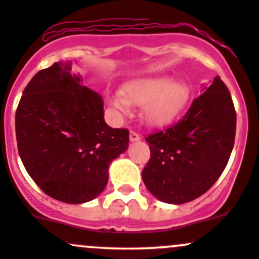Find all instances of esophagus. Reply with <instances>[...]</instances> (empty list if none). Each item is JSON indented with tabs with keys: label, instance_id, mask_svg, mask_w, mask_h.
<instances>
[{
	"label": "esophagus",
	"instance_id": "34e87169",
	"mask_svg": "<svg viewBox=\"0 0 259 259\" xmlns=\"http://www.w3.org/2000/svg\"><path fill=\"white\" fill-rule=\"evenodd\" d=\"M140 140V135L138 134L137 132H134V130H132L130 132V142H139Z\"/></svg>",
	"mask_w": 259,
	"mask_h": 259
}]
</instances>
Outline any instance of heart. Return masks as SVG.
Masks as SVG:
<instances>
[{
    "instance_id": "1",
    "label": "heart",
    "mask_w": 259,
    "mask_h": 259,
    "mask_svg": "<svg viewBox=\"0 0 259 259\" xmlns=\"http://www.w3.org/2000/svg\"><path fill=\"white\" fill-rule=\"evenodd\" d=\"M189 98L190 89L184 81H171L168 76H149L127 82L122 89V95H114L110 104L121 114L129 113L130 105L142 106L143 121L159 126L176 119Z\"/></svg>"
}]
</instances>
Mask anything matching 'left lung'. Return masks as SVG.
<instances>
[{
	"instance_id": "left-lung-1",
	"label": "left lung",
	"mask_w": 259,
	"mask_h": 259,
	"mask_svg": "<svg viewBox=\"0 0 259 259\" xmlns=\"http://www.w3.org/2000/svg\"><path fill=\"white\" fill-rule=\"evenodd\" d=\"M237 115L221 77L192 103L177 124L149 135L150 159L143 169L149 192L169 204L192 202L223 173L236 138Z\"/></svg>"
}]
</instances>
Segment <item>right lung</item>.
<instances>
[{"instance_id": "right-lung-1", "label": "right lung", "mask_w": 259, "mask_h": 259, "mask_svg": "<svg viewBox=\"0 0 259 259\" xmlns=\"http://www.w3.org/2000/svg\"><path fill=\"white\" fill-rule=\"evenodd\" d=\"M55 62L25 88L15 125L20 158L44 193L69 204L90 202L108 184L109 165L129 146V132L104 120V101Z\"/></svg>"}]
</instances>
